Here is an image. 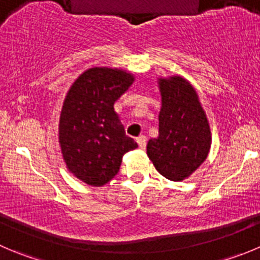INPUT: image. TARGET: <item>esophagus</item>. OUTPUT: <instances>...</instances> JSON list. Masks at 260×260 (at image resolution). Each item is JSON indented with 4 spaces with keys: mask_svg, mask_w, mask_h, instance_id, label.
I'll use <instances>...</instances> for the list:
<instances>
[{
    "mask_svg": "<svg viewBox=\"0 0 260 260\" xmlns=\"http://www.w3.org/2000/svg\"><path fill=\"white\" fill-rule=\"evenodd\" d=\"M137 144L140 149H145L147 144V138L145 136H140V137H137Z\"/></svg>",
    "mask_w": 260,
    "mask_h": 260,
    "instance_id": "esophagus-1",
    "label": "esophagus"
}]
</instances>
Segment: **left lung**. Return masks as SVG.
Returning <instances> with one entry per match:
<instances>
[{"instance_id":"obj_1","label":"left lung","mask_w":260,"mask_h":260,"mask_svg":"<svg viewBox=\"0 0 260 260\" xmlns=\"http://www.w3.org/2000/svg\"><path fill=\"white\" fill-rule=\"evenodd\" d=\"M157 87L161 96L159 136L147 142V156L161 176L181 182L208 157L212 146L209 120L187 79L159 77Z\"/></svg>"}]
</instances>
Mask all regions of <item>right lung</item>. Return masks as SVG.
<instances>
[{"mask_svg":"<svg viewBox=\"0 0 260 260\" xmlns=\"http://www.w3.org/2000/svg\"><path fill=\"white\" fill-rule=\"evenodd\" d=\"M135 82L124 69L94 67L70 86L59 119V144L70 173L101 187L116 176L122 157L137 144L124 132L114 104Z\"/></svg>","mask_w":260,"mask_h":260,"instance_id":"obj_1","label":"right lung"}]
</instances>
